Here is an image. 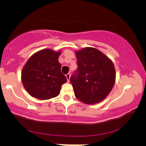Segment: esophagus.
Masks as SVG:
<instances>
[{
  "mask_svg": "<svg viewBox=\"0 0 146 146\" xmlns=\"http://www.w3.org/2000/svg\"><path fill=\"white\" fill-rule=\"evenodd\" d=\"M66 78H67L68 81H69V80H70V73H67V74L66 75Z\"/></svg>",
  "mask_w": 146,
  "mask_h": 146,
  "instance_id": "esophagus-1",
  "label": "esophagus"
}]
</instances>
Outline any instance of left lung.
<instances>
[{
    "instance_id": "1",
    "label": "left lung",
    "mask_w": 146,
    "mask_h": 146,
    "mask_svg": "<svg viewBox=\"0 0 146 146\" xmlns=\"http://www.w3.org/2000/svg\"><path fill=\"white\" fill-rule=\"evenodd\" d=\"M76 56L78 67L70 79L75 95L85 104L100 102L115 83L114 64L102 52L92 47L76 51Z\"/></svg>"
}]
</instances>
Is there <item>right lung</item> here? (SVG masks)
Here are the masks:
<instances>
[{
	"label": "right lung",
	"mask_w": 146,
	"mask_h": 146,
	"mask_svg": "<svg viewBox=\"0 0 146 146\" xmlns=\"http://www.w3.org/2000/svg\"><path fill=\"white\" fill-rule=\"evenodd\" d=\"M61 50H40L28 59L23 67L21 79L23 86L33 98L48 100L58 96L62 84L67 82L58 62Z\"/></svg>",
	"instance_id": "obj_1"
}]
</instances>
